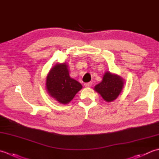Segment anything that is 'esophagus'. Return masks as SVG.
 I'll return each mask as SVG.
<instances>
[{
	"label": "esophagus",
	"instance_id": "34e87169",
	"mask_svg": "<svg viewBox=\"0 0 159 159\" xmlns=\"http://www.w3.org/2000/svg\"><path fill=\"white\" fill-rule=\"evenodd\" d=\"M84 86H85V87H86V88H89V87L92 86V82L85 83V84H84Z\"/></svg>",
	"mask_w": 159,
	"mask_h": 159
}]
</instances>
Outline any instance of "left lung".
I'll return each mask as SVG.
<instances>
[{
	"instance_id": "1",
	"label": "left lung",
	"mask_w": 159,
	"mask_h": 159,
	"mask_svg": "<svg viewBox=\"0 0 159 159\" xmlns=\"http://www.w3.org/2000/svg\"><path fill=\"white\" fill-rule=\"evenodd\" d=\"M124 79L115 74L106 72L103 76L102 81L95 86L98 92L105 101L111 102L114 101L121 93L124 87Z\"/></svg>"
}]
</instances>
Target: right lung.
Here are the masks:
<instances>
[{"label": "right lung", "mask_w": 159, "mask_h": 159, "mask_svg": "<svg viewBox=\"0 0 159 159\" xmlns=\"http://www.w3.org/2000/svg\"><path fill=\"white\" fill-rule=\"evenodd\" d=\"M46 89L51 97L60 103L66 104L82 89V86L70 77L66 63H58L48 73Z\"/></svg>", "instance_id": "1"}]
</instances>
